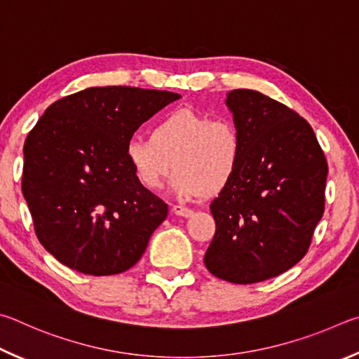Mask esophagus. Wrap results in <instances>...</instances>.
<instances>
[{
	"label": "esophagus",
	"mask_w": 359,
	"mask_h": 359,
	"mask_svg": "<svg viewBox=\"0 0 359 359\" xmlns=\"http://www.w3.org/2000/svg\"><path fill=\"white\" fill-rule=\"evenodd\" d=\"M172 211L176 216H181V217H191L194 215V211L191 208H187V206H183V205H173Z\"/></svg>",
	"instance_id": "34e87169"
}]
</instances>
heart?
<instances>
[{
    "instance_id": "b5f03b06",
    "label": "heart",
    "mask_w": 359,
    "mask_h": 359,
    "mask_svg": "<svg viewBox=\"0 0 359 359\" xmlns=\"http://www.w3.org/2000/svg\"><path fill=\"white\" fill-rule=\"evenodd\" d=\"M243 134L236 123L180 109L154 124L151 137H130L124 157L138 184L159 191L172 172V189L181 198L216 194L235 178L243 159Z\"/></svg>"
}]
</instances>
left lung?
<instances>
[{
  "mask_svg": "<svg viewBox=\"0 0 359 359\" xmlns=\"http://www.w3.org/2000/svg\"><path fill=\"white\" fill-rule=\"evenodd\" d=\"M243 134V159L210 205L216 233L205 266L219 279L255 284L276 278L307 254L325 211L328 163L311 124L252 90L227 94Z\"/></svg>",
  "mask_w": 359,
  "mask_h": 359,
  "instance_id": "obj_1",
  "label": "left lung"
}]
</instances>
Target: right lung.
<instances>
[{"label": "right lung", "mask_w": 359, "mask_h": 359, "mask_svg": "<svg viewBox=\"0 0 359 359\" xmlns=\"http://www.w3.org/2000/svg\"><path fill=\"white\" fill-rule=\"evenodd\" d=\"M181 96L94 86L56 100L25 140L22 192L39 243L62 265L91 276L140 260L167 203L138 184L124 144Z\"/></svg>", "instance_id": "obj_1"}]
</instances>
